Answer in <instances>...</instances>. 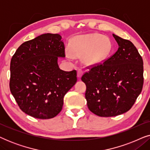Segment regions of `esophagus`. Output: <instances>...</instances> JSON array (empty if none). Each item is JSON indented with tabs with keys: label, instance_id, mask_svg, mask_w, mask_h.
<instances>
[{
	"label": "esophagus",
	"instance_id": "esophagus-1",
	"mask_svg": "<svg viewBox=\"0 0 150 150\" xmlns=\"http://www.w3.org/2000/svg\"><path fill=\"white\" fill-rule=\"evenodd\" d=\"M83 71L81 69H79V70H78V71H77V76H78V77L81 78V77L82 76V75H83Z\"/></svg>",
	"mask_w": 150,
	"mask_h": 150
}]
</instances>
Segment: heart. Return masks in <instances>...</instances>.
I'll return each mask as SVG.
<instances>
[{
    "label": "heart",
    "instance_id": "heart-1",
    "mask_svg": "<svg viewBox=\"0 0 150 150\" xmlns=\"http://www.w3.org/2000/svg\"><path fill=\"white\" fill-rule=\"evenodd\" d=\"M71 48L73 53L68 52L67 57H83L84 63L90 65L106 58L111 50V43L101 35L89 34L75 38L71 42Z\"/></svg>",
    "mask_w": 150,
    "mask_h": 150
}]
</instances>
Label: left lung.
Instances as JSON below:
<instances>
[{
    "instance_id": "8db88e82",
    "label": "left lung",
    "mask_w": 150,
    "mask_h": 150,
    "mask_svg": "<svg viewBox=\"0 0 150 150\" xmlns=\"http://www.w3.org/2000/svg\"><path fill=\"white\" fill-rule=\"evenodd\" d=\"M119 48L103 62L89 65L82 76L87 106L100 117L126 112L134 105L143 85V62L134 45L112 34Z\"/></svg>"
}]
</instances>
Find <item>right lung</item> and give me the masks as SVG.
<instances>
[{
    "mask_svg": "<svg viewBox=\"0 0 150 150\" xmlns=\"http://www.w3.org/2000/svg\"><path fill=\"white\" fill-rule=\"evenodd\" d=\"M65 49L60 35L46 33L24 42L12 57L10 91L26 114L46 120L61 112L63 98L77 81L75 69L59 67Z\"/></svg>",
    "mask_w": 150,
    "mask_h": 150,
    "instance_id": "obj_1",
    "label": "right lung"
}]
</instances>
